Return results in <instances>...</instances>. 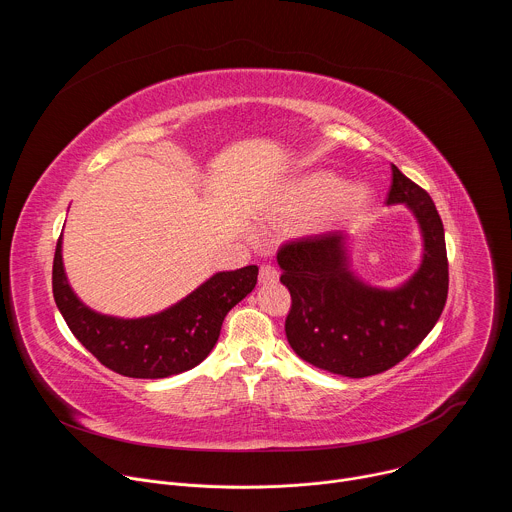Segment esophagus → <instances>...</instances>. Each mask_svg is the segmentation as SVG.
Masks as SVG:
<instances>
[{
    "label": "esophagus",
    "instance_id": "obj_1",
    "mask_svg": "<svg viewBox=\"0 0 512 512\" xmlns=\"http://www.w3.org/2000/svg\"><path fill=\"white\" fill-rule=\"evenodd\" d=\"M277 279H279V273H277V269L273 265L265 263V265L259 267V281L261 283H273Z\"/></svg>",
    "mask_w": 512,
    "mask_h": 512
}]
</instances>
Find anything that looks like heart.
<instances>
[{
    "mask_svg": "<svg viewBox=\"0 0 512 512\" xmlns=\"http://www.w3.org/2000/svg\"><path fill=\"white\" fill-rule=\"evenodd\" d=\"M369 200H371V194L364 186L344 188L340 178L326 172H318L294 186L289 204L294 210H306V208H314L328 202L324 210V218L326 221H336V218H344L360 212L369 204Z\"/></svg>",
    "mask_w": 512,
    "mask_h": 512,
    "instance_id": "heart-1",
    "label": "heart"
}]
</instances>
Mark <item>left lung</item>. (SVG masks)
<instances>
[{
    "mask_svg": "<svg viewBox=\"0 0 512 512\" xmlns=\"http://www.w3.org/2000/svg\"><path fill=\"white\" fill-rule=\"evenodd\" d=\"M387 204L403 202L417 216L425 253L419 271L399 289H375L346 269L344 237L328 231L285 241L277 251L291 308L285 336L314 367L362 379L389 371L431 332L448 300V253L442 218L431 196L397 166Z\"/></svg>",
    "mask_w": 512,
    "mask_h": 512,
    "instance_id": "obj_1",
    "label": "left lung"
}]
</instances>
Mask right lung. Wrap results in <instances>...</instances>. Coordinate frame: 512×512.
I'll return each mask as SVG.
<instances>
[{
    "label": "right lung",
    "mask_w": 512,
    "mask_h": 512,
    "mask_svg": "<svg viewBox=\"0 0 512 512\" xmlns=\"http://www.w3.org/2000/svg\"><path fill=\"white\" fill-rule=\"evenodd\" d=\"M257 273V265L221 271L162 314L119 320L95 314L72 294L58 239L52 294L70 332L103 367L131 379H164L194 369L208 356L229 310L253 291Z\"/></svg>",
    "instance_id": "1"
}]
</instances>
